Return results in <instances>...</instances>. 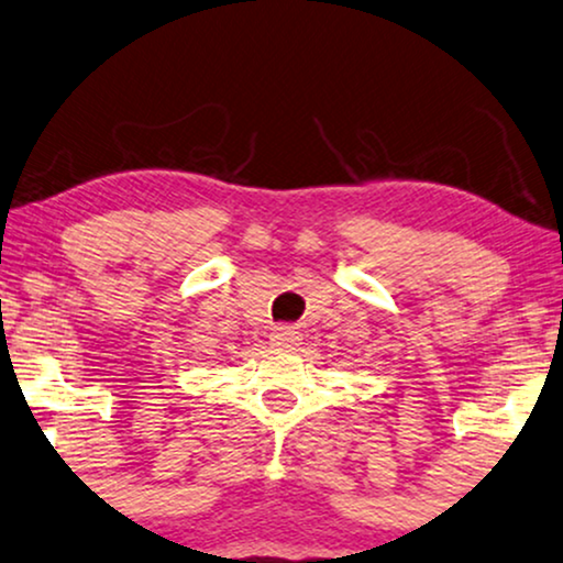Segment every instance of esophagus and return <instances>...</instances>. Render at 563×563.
<instances>
[{
	"instance_id": "esophagus-1",
	"label": "esophagus",
	"mask_w": 563,
	"mask_h": 563,
	"mask_svg": "<svg viewBox=\"0 0 563 563\" xmlns=\"http://www.w3.org/2000/svg\"><path fill=\"white\" fill-rule=\"evenodd\" d=\"M298 340H301V334H298L294 327H275L273 334H269V342H273L275 347H294Z\"/></svg>"
}]
</instances>
